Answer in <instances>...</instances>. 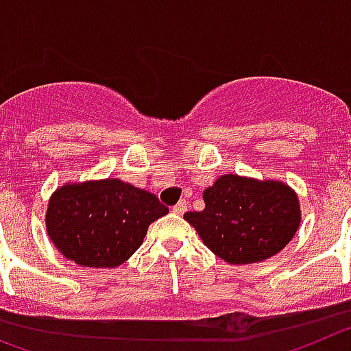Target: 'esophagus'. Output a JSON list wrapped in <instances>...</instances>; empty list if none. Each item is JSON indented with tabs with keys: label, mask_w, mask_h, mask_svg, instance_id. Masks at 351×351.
Masks as SVG:
<instances>
[{
	"label": "esophagus",
	"mask_w": 351,
	"mask_h": 351,
	"mask_svg": "<svg viewBox=\"0 0 351 351\" xmlns=\"http://www.w3.org/2000/svg\"><path fill=\"white\" fill-rule=\"evenodd\" d=\"M173 213H178V215H182V213L185 212V210H187V201L185 199H182V201H178V203H176L175 206H173Z\"/></svg>",
	"instance_id": "esophagus-1"
}]
</instances>
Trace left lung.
Wrapping results in <instances>:
<instances>
[{
  "mask_svg": "<svg viewBox=\"0 0 351 351\" xmlns=\"http://www.w3.org/2000/svg\"><path fill=\"white\" fill-rule=\"evenodd\" d=\"M205 210L187 212L206 247L228 263H258L285 249L300 224L297 194L281 182L226 175L203 193Z\"/></svg>",
  "mask_w": 351,
  "mask_h": 351,
  "instance_id": "obj_1",
  "label": "left lung"
}]
</instances>
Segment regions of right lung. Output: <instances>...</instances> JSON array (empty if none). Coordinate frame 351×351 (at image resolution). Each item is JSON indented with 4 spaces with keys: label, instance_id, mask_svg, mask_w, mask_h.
<instances>
[{
    "label": "right lung",
    "instance_id": "1",
    "mask_svg": "<svg viewBox=\"0 0 351 351\" xmlns=\"http://www.w3.org/2000/svg\"><path fill=\"white\" fill-rule=\"evenodd\" d=\"M166 213L154 194L108 178L58 189L49 201L45 226L66 260L112 268L138 251L148 226Z\"/></svg>",
    "mask_w": 351,
    "mask_h": 351
}]
</instances>
